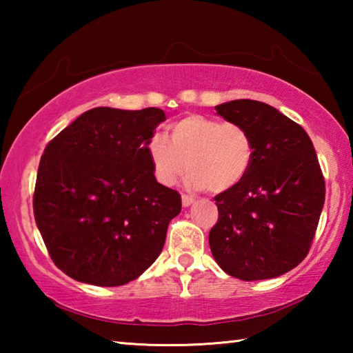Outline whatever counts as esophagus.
<instances>
[{"mask_svg":"<svg viewBox=\"0 0 353 353\" xmlns=\"http://www.w3.org/2000/svg\"><path fill=\"white\" fill-rule=\"evenodd\" d=\"M193 201H194L193 196H190V194H182V205H183V207H188V205H191V204H193Z\"/></svg>","mask_w":353,"mask_h":353,"instance_id":"esophagus-1","label":"esophagus"}]
</instances>
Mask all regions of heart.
<instances>
[{
  "instance_id": "heart-1",
  "label": "heart",
  "mask_w": 353,
  "mask_h": 353,
  "mask_svg": "<svg viewBox=\"0 0 353 353\" xmlns=\"http://www.w3.org/2000/svg\"><path fill=\"white\" fill-rule=\"evenodd\" d=\"M146 152L155 179L165 187H174L188 166L191 187L224 193L248 176L255 145L243 124L193 113L171 124L170 140L154 134Z\"/></svg>"
}]
</instances>
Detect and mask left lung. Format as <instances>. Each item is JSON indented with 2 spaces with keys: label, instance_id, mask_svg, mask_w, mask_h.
Segmentation results:
<instances>
[{
  "label": "left lung",
  "instance_id": "8db88e82",
  "mask_svg": "<svg viewBox=\"0 0 353 353\" xmlns=\"http://www.w3.org/2000/svg\"><path fill=\"white\" fill-rule=\"evenodd\" d=\"M214 109L254 139L244 181L214 196L218 221L208 243L232 277L265 280L305 259L325 201V181L308 134L270 104L235 99Z\"/></svg>",
  "mask_w": 353,
  "mask_h": 353
}]
</instances>
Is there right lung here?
<instances>
[{
    "mask_svg": "<svg viewBox=\"0 0 353 353\" xmlns=\"http://www.w3.org/2000/svg\"><path fill=\"white\" fill-rule=\"evenodd\" d=\"M165 119L157 107H97L46 145L34 218L51 260L71 279L124 285L162 252L182 208L181 194L157 182L146 152Z\"/></svg>",
    "mask_w": 353,
    "mask_h": 353,
    "instance_id": "right-lung-1",
    "label": "right lung"
}]
</instances>
